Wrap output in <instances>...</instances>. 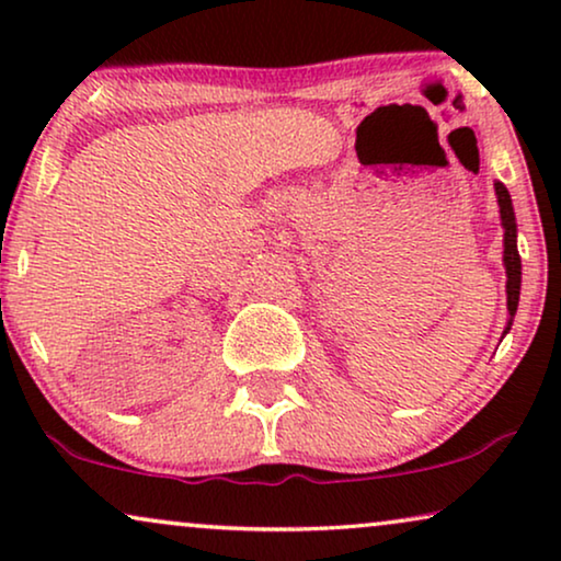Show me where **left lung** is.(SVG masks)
<instances>
[{
	"instance_id": "8db88e82",
	"label": "left lung",
	"mask_w": 561,
	"mask_h": 561,
	"mask_svg": "<svg viewBox=\"0 0 561 561\" xmlns=\"http://www.w3.org/2000/svg\"><path fill=\"white\" fill-rule=\"evenodd\" d=\"M495 196L497 206H501V225H503V265H505V296H508V324H505V332L513 324V317H516L518 298H520V255H518V229H516V211H513V202L508 188L503 186L501 181H495Z\"/></svg>"
}]
</instances>
